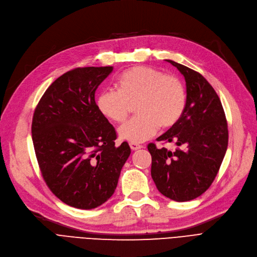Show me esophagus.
Listing matches in <instances>:
<instances>
[{"instance_id":"esophagus-1","label":"esophagus","mask_w":257,"mask_h":257,"mask_svg":"<svg viewBox=\"0 0 257 257\" xmlns=\"http://www.w3.org/2000/svg\"><path fill=\"white\" fill-rule=\"evenodd\" d=\"M129 145H130V148H131L132 150H138V149H141L142 147H143L142 145L137 144V143H130Z\"/></svg>"}]
</instances>
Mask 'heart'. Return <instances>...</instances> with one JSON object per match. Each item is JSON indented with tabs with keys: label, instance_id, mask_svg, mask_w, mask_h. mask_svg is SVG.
<instances>
[{
	"label": "heart",
	"instance_id": "b5f03b06",
	"mask_svg": "<svg viewBox=\"0 0 257 257\" xmlns=\"http://www.w3.org/2000/svg\"><path fill=\"white\" fill-rule=\"evenodd\" d=\"M118 91L98 93L96 106L107 118L122 122L137 102L136 117L118 129L119 137L131 143L150 139L159 127L170 128L182 116L186 104L183 82L174 75H164L148 66H135L120 74Z\"/></svg>",
	"mask_w": 257,
	"mask_h": 257
}]
</instances>
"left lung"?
Instances as JSON below:
<instances>
[{
	"instance_id": "8db88e82",
	"label": "left lung",
	"mask_w": 257,
	"mask_h": 257,
	"mask_svg": "<svg viewBox=\"0 0 257 257\" xmlns=\"http://www.w3.org/2000/svg\"><path fill=\"white\" fill-rule=\"evenodd\" d=\"M186 82V104L177 123L157 141L174 143L175 151L150 143L151 177L159 192L178 202L201 196L220 168L229 141L221 101L203 76L187 66L166 60Z\"/></svg>"
}]
</instances>
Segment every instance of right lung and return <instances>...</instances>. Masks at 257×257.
Wrapping results in <instances>:
<instances>
[{
  "label": "right lung",
  "instance_id": "right-lung-1",
  "mask_svg": "<svg viewBox=\"0 0 257 257\" xmlns=\"http://www.w3.org/2000/svg\"><path fill=\"white\" fill-rule=\"evenodd\" d=\"M113 66L77 68L57 78L38 102L32 138L46 185L62 202L91 210L106 202L130 156L97 109L95 91Z\"/></svg>",
  "mask_w": 257,
  "mask_h": 257
}]
</instances>
